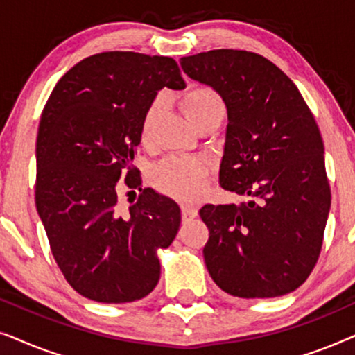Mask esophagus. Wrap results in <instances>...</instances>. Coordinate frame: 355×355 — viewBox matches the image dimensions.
Listing matches in <instances>:
<instances>
[{"label": "esophagus", "mask_w": 355, "mask_h": 355, "mask_svg": "<svg viewBox=\"0 0 355 355\" xmlns=\"http://www.w3.org/2000/svg\"><path fill=\"white\" fill-rule=\"evenodd\" d=\"M181 215H182L184 221H189V220H192V218L197 216V210H196V208L189 207V205H182L181 207Z\"/></svg>", "instance_id": "34e87169"}]
</instances>
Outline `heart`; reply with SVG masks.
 I'll return each mask as SVG.
<instances>
[{
    "label": "heart",
    "mask_w": 355,
    "mask_h": 355,
    "mask_svg": "<svg viewBox=\"0 0 355 355\" xmlns=\"http://www.w3.org/2000/svg\"><path fill=\"white\" fill-rule=\"evenodd\" d=\"M184 113L196 128L211 121H223L226 114V105L218 92L210 87H196L181 96ZM162 111V101L155 100L145 111L140 124V139L147 144L152 135L155 121ZM207 164L198 158L169 157L159 162L150 173V181L158 192L178 200H193L202 191V182L207 178Z\"/></svg>",
    "instance_id": "1"
}]
</instances>
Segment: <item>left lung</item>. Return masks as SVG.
I'll list each match as a JSON object with an SVG mask.
<instances>
[{
	"label": "left lung",
	"instance_id": "obj_1",
	"mask_svg": "<svg viewBox=\"0 0 355 355\" xmlns=\"http://www.w3.org/2000/svg\"><path fill=\"white\" fill-rule=\"evenodd\" d=\"M181 67L225 101L220 184L250 197L239 205L202 207L210 231L203 247L208 273L236 297L293 293L317 263L331 205L312 111L294 82L257 53L211 50L181 58Z\"/></svg>",
	"mask_w": 355,
	"mask_h": 355
}]
</instances>
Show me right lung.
<instances>
[{
	"mask_svg": "<svg viewBox=\"0 0 355 355\" xmlns=\"http://www.w3.org/2000/svg\"><path fill=\"white\" fill-rule=\"evenodd\" d=\"M163 87H186L173 58L105 51L67 71L43 108L37 211L66 281L95 302H134L152 293L157 250L171 245L181 225L178 203L142 189L132 166L142 118ZM121 185L141 191L128 211L117 203Z\"/></svg>",
	"mask_w": 355,
	"mask_h": 355,
	"instance_id": "obj_1",
	"label": "right lung"
}]
</instances>
